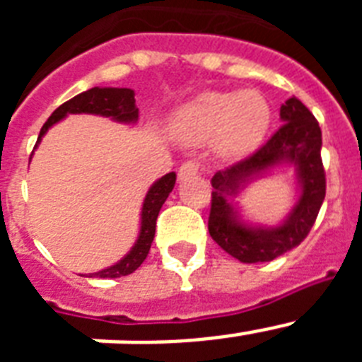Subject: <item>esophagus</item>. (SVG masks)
<instances>
[{"mask_svg": "<svg viewBox=\"0 0 362 362\" xmlns=\"http://www.w3.org/2000/svg\"><path fill=\"white\" fill-rule=\"evenodd\" d=\"M197 170H199V165H197L196 161H185L183 165L179 166L177 175L181 181H185V179L188 177H194V175L197 174Z\"/></svg>", "mask_w": 362, "mask_h": 362, "instance_id": "34e87169", "label": "esophagus"}]
</instances>
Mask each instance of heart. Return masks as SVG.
Returning <instances> with one entry per match:
<instances>
[{
  "mask_svg": "<svg viewBox=\"0 0 362 362\" xmlns=\"http://www.w3.org/2000/svg\"><path fill=\"white\" fill-rule=\"evenodd\" d=\"M272 124V108L261 92H203L172 116V136L187 146L212 143L221 158L254 152Z\"/></svg>",
  "mask_w": 362,
  "mask_h": 362,
  "instance_id": "heart-1",
  "label": "heart"
}]
</instances>
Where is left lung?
Wrapping results in <instances>:
<instances>
[{
  "instance_id": "1",
  "label": "left lung",
  "mask_w": 362,
  "mask_h": 362,
  "mask_svg": "<svg viewBox=\"0 0 362 362\" xmlns=\"http://www.w3.org/2000/svg\"><path fill=\"white\" fill-rule=\"evenodd\" d=\"M283 127L254 156L216 172L209 232L214 241L241 263H267L305 241L317 219L326 194L322 136L317 119L297 98L281 107ZM283 164L296 168L300 197L289 216L276 227L248 223L229 201L255 180Z\"/></svg>"
}]
</instances>
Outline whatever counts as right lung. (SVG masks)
<instances>
[{
	"mask_svg": "<svg viewBox=\"0 0 362 362\" xmlns=\"http://www.w3.org/2000/svg\"><path fill=\"white\" fill-rule=\"evenodd\" d=\"M132 88H112V86H94L90 90L81 92L76 98L69 99L62 107H57L52 112V116L47 119V123L41 129L40 137H37L36 148L41 143L43 136L52 124L65 119L69 114H95V116L110 117L117 123L136 124L139 119V108L136 107V98H134ZM34 153V152H32ZM175 185V172L163 175L158 179L146 192L141 206V225H139V235L136 243L130 248V252L119 259L116 264L103 268V270L90 274L88 277H101V279H114V277L129 276L132 272L141 267L146 259L152 246L153 235H156V221H158L159 210L166 201L168 194L174 190Z\"/></svg>",
	"mask_w": 362,
	"mask_h": 362,
	"instance_id": "add662e5",
	"label": "right lung"
}]
</instances>
